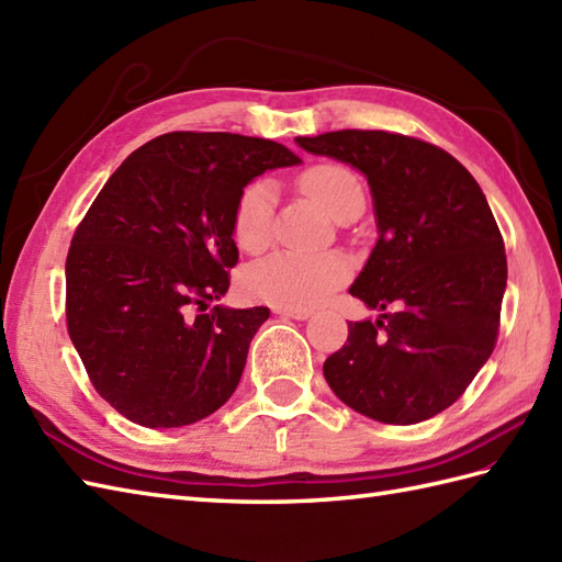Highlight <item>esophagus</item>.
Wrapping results in <instances>:
<instances>
[{
  "instance_id": "esophagus-1",
  "label": "esophagus",
  "mask_w": 562,
  "mask_h": 562,
  "mask_svg": "<svg viewBox=\"0 0 562 562\" xmlns=\"http://www.w3.org/2000/svg\"><path fill=\"white\" fill-rule=\"evenodd\" d=\"M272 312H274V314H280V316L294 318V321H304V318L312 316V312H308V308H288V306H274Z\"/></svg>"
}]
</instances>
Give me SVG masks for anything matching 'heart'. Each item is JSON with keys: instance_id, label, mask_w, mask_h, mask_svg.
Here are the masks:
<instances>
[{"instance_id": "obj_1", "label": "heart", "mask_w": 562, "mask_h": 562, "mask_svg": "<svg viewBox=\"0 0 562 562\" xmlns=\"http://www.w3.org/2000/svg\"><path fill=\"white\" fill-rule=\"evenodd\" d=\"M300 188L333 217L362 198L360 178L342 164H316L300 176ZM232 236L244 254L258 256L274 236V193L268 181L248 183L232 214ZM350 260L340 254H272L244 272V290L272 306L308 308L324 302L350 278Z\"/></svg>"}]
</instances>
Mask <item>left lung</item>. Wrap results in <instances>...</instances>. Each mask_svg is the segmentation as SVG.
<instances>
[{"instance_id":"obj_1","label":"left lung","mask_w":562,"mask_h":562,"mask_svg":"<svg viewBox=\"0 0 562 562\" xmlns=\"http://www.w3.org/2000/svg\"><path fill=\"white\" fill-rule=\"evenodd\" d=\"M296 142L367 176L379 226L350 294L386 314L350 321L324 362L328 386L372 420H429L495 350L507 258L491 205L465 166L425 139L336 130Z\"/></svg>"}]
</instances>
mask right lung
Instances as JSON below:
<instances>
[{"label": "right lung", "mask_w": 562, "mask_h": 562, "mask_svg": "<svg viewBox=\"0 0 562 562\" xmlns=\"http://www.w3.org/2000/svg\"><path fill=\"white\" fill-rule=\"evenodd\" d=\"M300 161L272 139L166 133L91 202L67 254V330L93 389L127 420L193 425L236 391L270 312L210 306L238 262L234 205L256 176Z\"/></svg>", "instance_id": "obj_1"}]
</instances>
